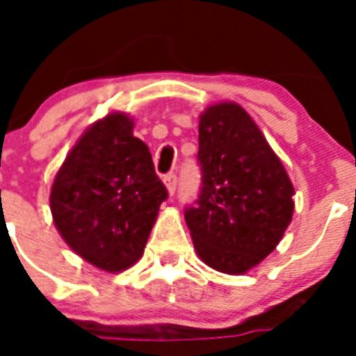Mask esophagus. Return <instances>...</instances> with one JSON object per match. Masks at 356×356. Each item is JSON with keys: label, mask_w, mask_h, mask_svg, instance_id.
I'll return each mask as SVG.
<instances>
[{"label": "esophagus", "mask_w": 356, "mask_h": 356, "mask_svg": "<svg viewBox=\"0 0 356 356\" xmlns=\"http://www.w3.org/2000/svg\"><path fill=\"white\" fill-rule=\"evenodd\" d=\"M163 184H165V187H168L169 194H175L176 193V184H178V178H176L175 172H169V175L163 176Z\"/></svg>", "instance_id": "esophagus-1"}]
</instances>
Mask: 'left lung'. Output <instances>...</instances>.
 Masks as SVG:
<instances>
[{
	"label": "left lung",
	"mask_w": 356,
	"mask_h": 356,
	"mask_svg": "<svg viewBox=\"0 0 356 356\" xmlns=\"http://www.w3.org/2000/svg\"><path fill=\"white\" fill-rule=\"evenodd\" d=\"M200 196L185 222L200 259L244 275L276 248L294 212L284 163L246 110L217 103L200 118Z\"/></svg>",
	"instance_id": "8db88e82"
}]
</instances>
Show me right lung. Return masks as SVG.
Wrapping results in <instances>:
<instances>
[{
    "label": "right lung",
    "mask_w": 356,
    "mask_h": 356,
    "mask_svg": "<svg viewBox=\"0 0 356 356\" xmlns=\"http://www.w3.org/2000/svg\"><path fill=\"white\" fill-rule=\"evenodd\" d=\"M168 188L134 121L115 112L94 122L69 151L49 207L62 238L81 259L121 273L143 257Z\"/></svg>",
    "instance_id": "add662e5"
}]
</instances>
